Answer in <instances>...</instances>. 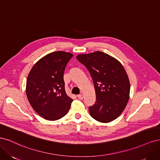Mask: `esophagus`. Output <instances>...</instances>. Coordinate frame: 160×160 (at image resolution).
Listing matches in <instances>:
<instances>
[{"instance_id":"34e87169","label":"esophagus","mask_w":160,"mask_h":160,"mask_svg":"<svg viewBox=\"0 0 160 160\" xmlns=\"http://www.w3.org/2000/svg\"><path fill=\"white\" fill-rule=\"evenodd\" d=\"M77 98H78L80 99H83V94L81 93V94L78 95H77Z\"/></svg>"}]
</instances>
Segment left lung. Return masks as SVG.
<instances>
[{"label":"left lung","instance_id":"left-lung-1","mask_svg":"<svg viewBox=\"0 0 160 160\" xmlns=\"http://www.w3.org/2000/svg\"><path fill=\"white\" fill-rule=\"evenodd\" d=\"M77 59L89 70L93 81L96 102L89 108L90 115L102 123L117 119L129 99V80L122 64L99 51L78 55Z\"/></svg>","mask_w":160,"mask_h":160}]
</instances>
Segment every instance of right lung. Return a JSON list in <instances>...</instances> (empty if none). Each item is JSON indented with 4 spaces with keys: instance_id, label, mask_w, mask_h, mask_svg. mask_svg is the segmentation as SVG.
<instances>
[{
    "instance_id": "1",
    "label": "right lung",
    "mask_w": 160,
    "mask_h": 160,
    "mask_svg": "<svg viewBox=\"0 0 160 160\" xmlns=\"http://www.w3.org/2000/svg\"><path fill=\"white\" fill-rule=\"evenodd\" d=\"M73 55L55 51L33 65L27 77L26 94L33 109L49 121L59 119L68 113L72 101L65 90L63 74Z\"/></svg>"
}]
</instances>
